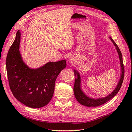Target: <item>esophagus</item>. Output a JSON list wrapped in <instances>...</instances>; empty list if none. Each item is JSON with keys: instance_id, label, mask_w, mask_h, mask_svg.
<instances>
[{"instance_id": "34e87169", "label": "esophagus", "mask_w": 132, "mask_h": 132, "mask_svg": "<svg viewBox=\"0 0 132 132\" xmlns=\"http://www.w3.org/2000/svg\"><path fill=\"white\" fill-rule=\"evenodd\" d=\"M69 62L70 63H73L74 62V58L72 56L69 57Z\"/></svg>"}]
</instances>
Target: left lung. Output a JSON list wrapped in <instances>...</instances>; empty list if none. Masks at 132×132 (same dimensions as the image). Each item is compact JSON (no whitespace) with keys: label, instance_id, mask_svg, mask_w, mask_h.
I'll list each match as a JSON object with an SVG mask.
<instances>
[{"label":"left lung","instance_id":"obj_1","mask_svg":"<svg viewBox=\"0 0 132 132\" xmlns=\"http://www.w3.org/2000/svg\"><path fill=\"white\" fill-rule=\"evenodd\" d=\"M110 39L111 40L112 42L116 48L117 52L119 54L120 62V66H121V76L120 78V80L118 83L117 85L114 89V90L109 95L104 98H97V99H95V98H90L88 97L84 92L82 91L81 89V81H80V74L77 70H74L75 75L77 76V78H75V84L73 87V92L75 98L77 100V101L82 105L86 106V107H98L101 105H103V104L107 103L109 101L111 98H113L114 96L118 93L120 89L121 88V85H122L124 76H125V68H124V65L123 63V57L122 54L120 50L119 47L117 46L114 40L112 39L111 37H110Z\"/></svg>","mask_w":132,"mask_h":132}]
</instances>
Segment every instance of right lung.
<instances>
[{
    "instance_id": "1",
    "label": "right lung",
    "mask_w": 132,
    "mask_h": 132,
    "mask_svg": "<svg viewBox=\"0 0 132 132\" xmlns=\"http://www.w3.org/2000/svg\"><path fill=\"white\" fill-rule=\"evenodd\" d=\"M21 32L18 30L6 60L9 84L15 98L31 108L46 105L53 95L56 78L66 68L65 60L48 62L31 69L23 62L19 52Z\"/></svg>"
}]
</instances>
